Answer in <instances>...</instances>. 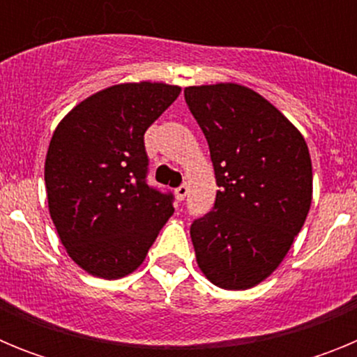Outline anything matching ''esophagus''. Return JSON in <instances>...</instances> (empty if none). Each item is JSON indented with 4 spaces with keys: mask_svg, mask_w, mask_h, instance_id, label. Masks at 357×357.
Returning a JSON list of instances; mask_svg holds the SVG:
<instances>
[{
    "mask_svg": "<svg viewBox=\"0 0 357 357\" xmlns=\"http://www.w3.org/2000/svg\"><path fill=\"white\" fill-rule=\"evenodd\" d=\"M185 195H188V184H182L175 189V197L178 198V200H184Z\"/></svg>",
    "mask_w": 357,
    "mask_h": 357,
    "instance_id": "1",
    "label": "esophagus"
}]
</instances>
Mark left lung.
I'll return each mask as SVG.
<instances>
[{
  "mask_svg": "<svg viewBox=\"0 0 357 357\" xmlns=\"http://www.w3.org/2000/svg\"><path fill=\"white\" fill-rule=\"evenodd\" d=\"M184 96L220 188L213 211L189 230L197 263L218 288H254L282 263L311 207L307 144L280 110L245 85H193Z\"/></svg>",
  "mask_w": 357,
  "mask_h": 357,
  "instance_id": "1",
  "label": "left lung"
}]
</instances>
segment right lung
Masks as SVG:
<instances>
[{
    "mask_svg": "<svg viewBox=\"0 0 357 357\" xmlns=\"http://www.w3.org/2000/svg\"><path fill=\"white\" fill-rule=\"evenodd\" d=\"M181 94L159 82L85 98L50 141L44 181L62 245L85 272L121 279L141 266L173 214V195L148 185L144 132Z\"/></svg>",
    "mask_w": 357,
    "mask_h": 357,
    "instance_id": "right-lung-1",
    "label": "right lung"
}]
</instances>
